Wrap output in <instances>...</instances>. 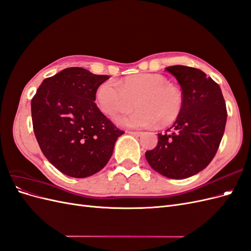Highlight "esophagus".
Listing matches in <instances>:
<instances>
[{"label": "esophagus", "mask_w": 251, "mask_h": 251, "mask_svg": "<svg viewBox=\"0 0 251 251\" xmlns=\"http://www.w3.org/2000/svg\"><path fill=\"white\" fill-rule=\"evenodd\" d=\"M127 133L131 135H134V136H141L142 135V132H140V131H128Z\"/></svg>", "instance_id": "esophagus-1"}]
</instances>
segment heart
<instances>
[{
	"instance_id": "obj_1",
	"label": "heart",
	"mask_w": 251,
	"mask_h": 251,
	"mask_svg": "<svg viewBox=\"0 0 251 251\" xmlns=\"http://www.w3.org/2000/svg\"><path fill=\"white\" fill-rule=\"evenodd\" d=\"M136 105L135 111L117 118L126 127L166 126L174 124L183 110L184 97L181 89L159 73L128 75L115 83L105 80L96 88L98 110L113 118Z\"/></svg>"
}]
</instances>
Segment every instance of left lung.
Returning <instances> with one entry per match:
<instances>
[{
	"instance_id": "1",
	"label": "left lung",
	"mask_w": 251,
	"mask_h": 251,
	"mask_svg": "<svg viewBox=\"0 0 251 251\" xmlns=\"http://www.w3.org/2000/svg\"><path fill=\"white\" fill-rule=\"evenodd\" d=\"M178 80L184 97L180 116L157 147L146 151L151 168L172 179H185L204 170L219 149L227 111L220 86L203 71L187 66L165 68Z\"/></svg>"
}]
</instances>
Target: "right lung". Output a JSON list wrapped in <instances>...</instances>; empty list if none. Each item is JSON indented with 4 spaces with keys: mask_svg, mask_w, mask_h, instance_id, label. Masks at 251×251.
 <instances>
[{
    "mask_svg": "<svg viewBox=\"0 0 251 251\" xmlns=\"http://www.w3.org/2000/svg\"><path fill=\"white\" fill-rule=\"evenodd\" d=\"M109 78L67 68L44 79L32 98L36 140L48 161L67 176L86 178L100 172L125 133L94 102L96 88Z\"/></svg>",
    "mask_w": 251,
    "mask_h": 251,
    "instance_id": "right-lung-1",
    "label": "right lung"
}]
</instances>
